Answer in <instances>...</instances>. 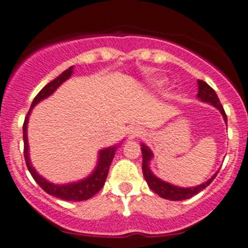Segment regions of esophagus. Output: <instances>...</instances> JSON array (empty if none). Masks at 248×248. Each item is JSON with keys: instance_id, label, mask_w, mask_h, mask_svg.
<instances>
[{"instance_id": "1", "label": "esophagus", "mask_w": 248, "mask_h": 248, "mask_svg": "<svg viewBox=\"0 0 248 248\" xmlns=\"http://www.w3.org/2000/svg\"><path fill=\"white\" fill-rule=\"evenodd\" d=\"M141 134V129L137 128V126H133V128L130 129V135L131 137H138V135Z\"/></svg>"}]
</instances>
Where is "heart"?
<instances>
[{"label": "heart", "mask_w": 248, "mask_h": 248, "mask_svg": "<svg viewBox=\"0 0 248 248\" xmlns=\"http://www.w3.org/2000/svg\"><path fill=\"white\" fill-rule=\"evenodd\" d=\"M154 84L157 85V87H161V85H164V80H155Z\"/></svg>", "instance_id": "obj_1"}]
</instances>
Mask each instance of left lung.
<instances>
[{
  "label": "left lung",
  "instance_id": "left-lung-1",
  "mask_svg": "<svg viewBox=\"0 0 248 248\" xmlns=\"http://www.w3.org/2000/svg\"><path fill=\"white\" fill-rule=\"evenodd\" d=\"M199 93H198V98L201 100V102L205 103H210L211 105H214L215 108H217L220 110V113L222 114L223 120L226 123L227 125V117L226 113L223 110V107L221 105L220 99H218L217 94L215 93L214 89L210 87L209 84L203 80H199ZM141 153H143V175L145 177L146 183H148L149 187H150L155 194H157L160 198L163 199H168V200L171 201H181V200H186V199L192 198L194 195L199 194L201 190H203L205 187L210 185L212 183L217 172L209 179V180L206 181V183L201 184L199 186H195V187H179V186L171 185V184L166 183V181H163L161 179L155 176L153 172H151L150 168H149V163H150L151 157H153V153H151L150 149L148 148L146 145L141 144Z\"/></svg>",
  "mask_w": 248,
  "mask_h": 248
}]
</instances>
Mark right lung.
<instances>
[{
	"instance_id": "add662e5",
	"label": "right lung",
	"mask_w": 248,
	"mask_h": 248,
	"mask_svg": "<svg viewBox=\"0 0 248 248\" xmlns=\"http://www.w3.org/2000/svg\"><path fill=\"white\" fill-rule=\"evenodd\" d=\"M73 73V67H69L67 71L63 72L61 76H58L56 79L50 80L46 87H43L41 89L38 94L36 95V98L33 99L32 104H31L30 111L26 115L25 123H23V143H25V150H23V155H25L26 165L27 169L30 170L31 175L34 179L37 184H38L43 190H45L47 194L53 195L56 198L62 199V200L67 201H84L88 200V199L93 198L94 195L97 194L98 191L102 190V187L104 186L105 179L108 176L109 168H110V164L113 161V157L115 155V150H117V146H111V148L103 149L99 151V157H98V164L97 168L89 175L88 177H85L83 180L77 181V183H71L65 184V185H56V184L48 183L45 177H42L38 172L34 170V168L32 166L30 161V154H28V140H27V123L28 118H30V114L32 108L34 105L38 104L41 100L46 99L47 97H49L50 94H53L54 91L58 88L59 85L62 84L63 82L69 78Z\"/></svg>"
}]
</instances>
